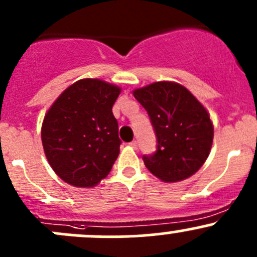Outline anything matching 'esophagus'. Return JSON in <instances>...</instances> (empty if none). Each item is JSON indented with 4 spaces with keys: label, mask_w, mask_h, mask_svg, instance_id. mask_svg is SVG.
<instances>
[{
    "label": "esophagus",
    "mask_w": 257,
    "mask_h": 257,
    "mask_svg": "<svg viewBox=\"0 0 257 257\" xmlns=\"http://www.w3.org/2000/svg\"><path fill=\"white\" fill-rule=\"evenodd\" d=\"M129 145H131L132 148H137V147H138V143H137V141H133V142H131V143H129Z\"/></svg>",
    "instance_id": "obj_1"
}]
</instances>
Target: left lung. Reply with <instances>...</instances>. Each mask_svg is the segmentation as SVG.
<instances>
[{
    "instance_id": "obj_1",
    "label": "left lung",
    "mask_w": 257,
    "mask_h": 257,
    "mask_svg": "<svg viewBox=\"0 0 257 257\" xmlns=\"http://www.w3.org/2000/svg\"><path fill=\"white\" fill-rule=\"evenodd\" d=\"M157 134V152L144 155L145 167L165 183L195 174L208 159L214 125L208 110L190 90L175 82H154L134 89Z\"/></svg>"
}]
</instances>
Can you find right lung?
<instances>
[{
    "instance_id": "obj_1",
    "label": "right lung",
    "mask_w": 257,
    "mask_h": 257,
    "mask_svg": "<svg viewBox=\"0 0 257 257\" xmlns=\"http://www.w3.org/2000/svg\"><path fill=\"white\" fill-rule=\"evenodd\" d=\"M120 90L104 80L79 79L46 113L41 131L43 150L63 181L93 188L109 174L121 143L112 112Z\"/></svg>"
}]
</instances>
